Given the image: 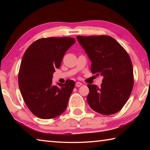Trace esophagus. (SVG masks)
I'll return each mask as SVG.
<instances>
[{
    "instance_id": "esophagus-1",
    "label": "esophagus",
    "mask_w": 150,
    "mask_h": 150,
    "mask_svg": "<svg viewBox=\"0 0 150 150\" xmlns=\"http://www.w3.org/2000/svg\"><path fill=\"white\" fill-rule=\"evenodd\" d=\"M82 85H83V84H82V83H81V82H77V83H76V84H75L76 87H81V86Z\"/></svg>"
}]
</instances>
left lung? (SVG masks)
<instances>
[{
    "mask_svg": "<svg viewBox=\"0 0 150 150\" xmlns=\"http://www.w3.org/2000/svg\"><path fill=\"white\" fill-rule=\"evenodd\" d=\"M77 39L91 60V72L103 77L100 88L87 85L88 104L101 115L118 112L128 100L134 86L133 67L128 54L109 35H78Z\"/></svg>",
    "mask_w": 150,
    "mask_h": 150,
    "instance_id": "8db88e82",
    "label": "left lung"
}]
</instances>
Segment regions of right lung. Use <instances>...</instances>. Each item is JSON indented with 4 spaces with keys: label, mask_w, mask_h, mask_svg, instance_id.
Segmentation results:
<instances>
[{
    "label": "right lung",
    "mask_w": 150,
    "mask_h": 150,
    "mask_svg": "<svg viewBox=\"0 0 150 150\" xmlns=\"http://www.w3.org/2000/svg\"><path fill=\"white\" fill-rule=\"evenodd\" d=\"M71 37L40 38L28 47L18 73V85L22 98L33 115L51 119L67 108L75 81L52 85L53 73L59 68L67 50L75 44Z\"/></svg>",
    "instance_id": "1"
}]
</instances>
